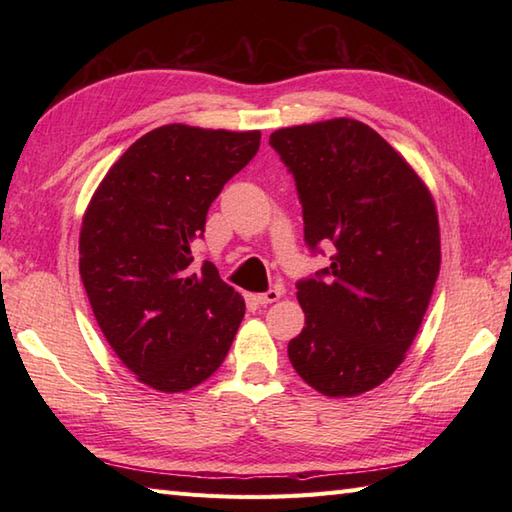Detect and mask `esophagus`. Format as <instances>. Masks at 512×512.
<instances>
[{
	"mask_svg": "<svg viewBox=\"0 0 512 512\" xmlns=\"http://www.w3.org/2000/svg\"><path fill=\"white\" fill-rule=\"evenodd\" d=\"M279 297H281V290H279V288H270V290H266V292H259V295H257V301L262 303V306H268V303L277 301Z\"/></svg>",
	"mask_w": 512,
	"mask_h": 512,
	"instance_id": "34e87169",
	"label": "esophagus"
}]
</instances>
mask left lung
I'll return each mask as SVG.
<instances>
[{
  "mask_svg": "<svg viewBox=\"0 0 512 512\" xmlns=\"http://www.w3.org/2000/svg\"><path fill=\"white\" fill-rule=\"evenodd\" d=\"M295 178L303 239L330 266L297 281L306 328L288 343L297 374L323 396H358L394 374L440 273L431 193L405 158L354 118L270 134Z\"/></svg>",
  "mask_w": 512,
  "mask_h": 512,
  "instance_id": "obj_1",
  "label": "left lung"
}]
</instances>
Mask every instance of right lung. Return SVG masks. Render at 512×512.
Here are the masks:
<instances>
[{"label":"right lung","instance_id":"1","mask_svg":"<svg viewBox=\"0 0 512 512\" xmlns=\"http://www.w3.org/2000/svg\"><path fill=\"white\" fill-rule=\"evenodd\" d=\"M259 132L165 125L138 138L83 215L79 270L99 328L123 365L158 391H184L222 365L244 299L191 248Z\"/></svg>","mask_w":512,"mask_h":512}]
</instances>
